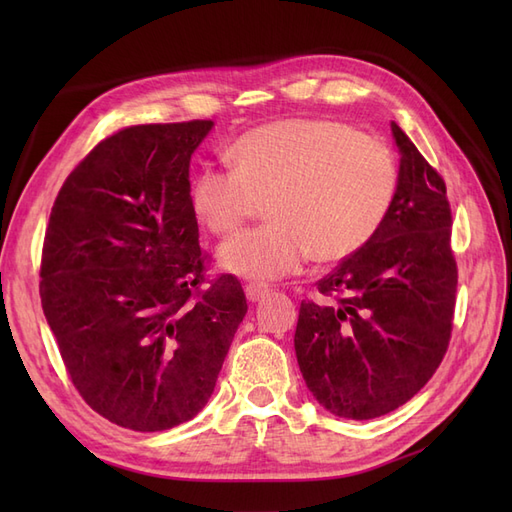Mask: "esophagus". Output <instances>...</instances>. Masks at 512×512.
<instances>
[{"label": "esophagus", "instance_id": "obj_1", "mask_svg": "<svg viewBox=\"0 0 512 512\" xmlns=\"http://www.w3.org/2000/svg\"><path fill=\"white\" fill-rule=\"evenodd\" d=\"M269 286H262V284H247L245 286V297L250 299L252 303H256V301H260L262 297H265V294H269Z\"/></svg>", "mask_w": 512, "mask_h": 512}]
</instances>
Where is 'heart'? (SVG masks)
Returning <instances> with one entry per match:
<instances>
[{
  "label": "heart",
  "mask_w": 512,
  "mask_h": 512,
  "mask_svg": "<svg viewBox=\"0 0 512 512\" xmlns=\"http://www.w3.org/2000/svg\"><path fill=\"white\" fill-rule=\"evenodd\" d=\"M232 166L207 164L192 183V209L213 235H230L269 203L267 226L218 252L222 269L275 280L314 254L337 262L376 235L397 192V162L380 138L333 119H284L241 134Z\"/></svg>",
  "instance_id": "1"
}]
</instances>
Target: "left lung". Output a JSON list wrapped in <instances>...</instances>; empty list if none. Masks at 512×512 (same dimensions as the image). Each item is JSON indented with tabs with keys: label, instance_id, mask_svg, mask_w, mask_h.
<instances>
[{
	"label": "left lung",
	"instance_id": "8db88e82",
	"mask_svg": "<svg viewBox=\"0 0 512 512\" xmlns=\"http://www.w3.org/2000/svg\"><path fill=\"white\" fill-rule=\"evenodd\" d=\"M395 200L378 232L301 301L294 350L307 389L339 418L369 421L412 399L453 331L457 262L446 183L397 123Z\"/></svg>",
	"mask_w": 512,
	"mask_h": 512
}]
</instances>
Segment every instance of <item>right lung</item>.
Wrapping results in <instances>:
<instances>
[{
    "label": "right lung",
    "instance_id": "1",
    "mask_svg": "<svg viewBox=\"0 0 512 512\" xmlns=\"http://www.w3.org/2000/svg\"><path fill=\"white\" fill-rule=\"evenodd\" d=\"M213 121L104 138L61 185L40 299L81 397L108 421L164 431L209 401L247 312L235 275L205 284L190 160Z\"/></svg>",
    "mask_w": 512,
    "mask_h": 512
}]
</instances>
